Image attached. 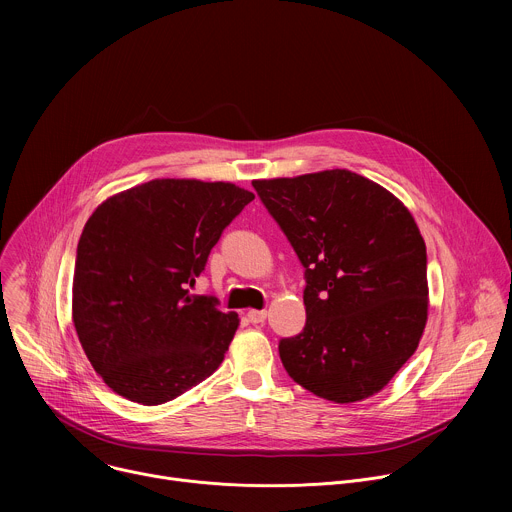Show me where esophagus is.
Returning a JSON list of instances; mask_svg holds the SVG:
<instances>
[{
    "label": "esophagus",
    "instance_id": "1",
    "mask_svg": "<svg viewBox=\"0 0 512 512\" xmlns=\"http://www.w3.org/2000/svg\"><path fill=\"white\" fill-rule=\"evenodd\" d=\"M247 318L253 322V324H263L267 320V312L265 310H249L247 312Z\"/></svg>",
    "mask_w": 512,
    "mask_h": 512
}]
</instances>
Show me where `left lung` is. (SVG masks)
<instances>
[{"mask_svg":"<svg viewBox=\"0 0 512 512\" xmlns=\"http://www.w3.org/2000/svg\"><path fill=\"white\" fill-rule=\"evenodd\" d=\"M253 188L306 269V326L279 340L287 375L334 403L379 393L427 322V253L411 212L348 170Z\"/></svg>","mask_w":512,"mask_h":512,"instance_id":"8db88e82","label":"left lung"}]
</instances>
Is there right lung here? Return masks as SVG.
<instances>
[{"mask_svg": "<svg viewBox=\"0 0 512 512\" xmlns=\"http://www.w3.org/2000/svg\"><path fill=\"white\" fill-rule=\"evenodd\" d=\"M253 198L231 182L164 178L91 214L77 247L72 322L117 395L162 405L221 367L239 316L186 287Z\"/></svg>", "mask_w": 512, "mask_h": 512, "instance_id": "obj_1", "label": "right lung"}]
</instances>
